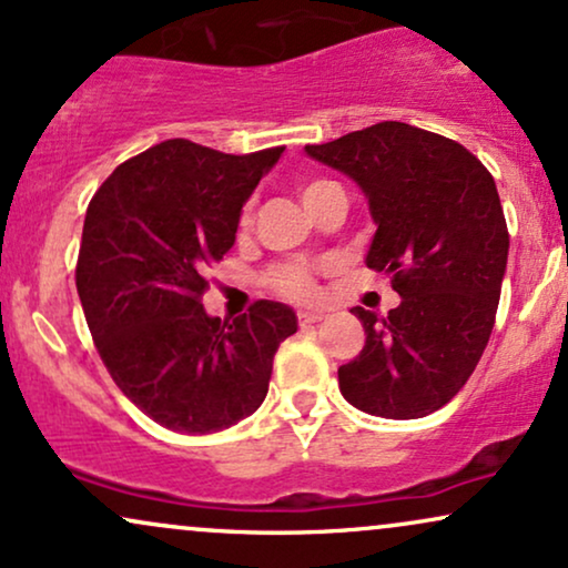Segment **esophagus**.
<instances>
[{"instance_id":"1","label":"esophagus","mask_w":568,"mask_h":568,"mask_svg":"<svg viewBox=\"0 0 568 568\" xmlns=\"http://www.w3.org/2000/svg\"><path fill=\"white\" fill-rule=\"evenodd\" d=\"M325 314L323 312H298V325L302 327H312L317 323H323Z\"/></svg>"}]
</instances>
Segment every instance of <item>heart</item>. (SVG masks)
I'll use <instances>...</instances> for the list:
<instances>
[{
	"label": "heart",
	"instance_id": "1",
	"mask_svg": "<svg viewBox=\"0 0 568 568\" xmlns=\"http://www.w3.org/2000/svg\"><path fill=\"white\" fill-rule=\"evenodd\" d=\"M333 182L327 180H312L302 184V201L304 206H310L314 197H320L325 190H331ZM251 222V211L243 214V224ZM266 285L280 296L293 298V302H306L314 296V277L312 272L302 264H280L266 275Z\"/></svg>",
	"mask_w": 568,
	"mask_h": 568
}]
</instances>
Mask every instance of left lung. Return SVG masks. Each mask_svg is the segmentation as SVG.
<instances>
[{
  "mask_svg": "<svg viewBox=\"0 0 568 568\" xmlns=\"http://www.w3.org/2000/svg\"><path fill=\"white\" fill-rule=\"evenodd\" d=\"M304 150L365 193V264L402 298L384 320L352 310L365 346L338 367L341 394L381 418L432 415L466 386L495 327L510 245L495 180L463 145L402 121Z\"/></svg>",
  "mask_w": 568,
  "mask_h": 568,
  "instance_id": "8db88e82",
  "label": "left lung"
}]
</instances>
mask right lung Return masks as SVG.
Returning <instances> with one entry per match:
<instances>
[{"instance_id": "add662e5", "label": "right lung", "mask_w": 568, "mask_h": 568, "mask_svg": "<svg viewBox=\"0 0 568 568\" xmlns=\"http://www.w3.org/2000/svg\"><path fill=\"white\" fill-rule=\"evenodd\" d=\"M285 148L230 155L166 140L121 163L87 209L77 291L115 386L148 418L214 434L270 388L296 312L256 302L222 323L203 310L206 270L235 245L241 211Z\"/></svg>"}]
</instances>
